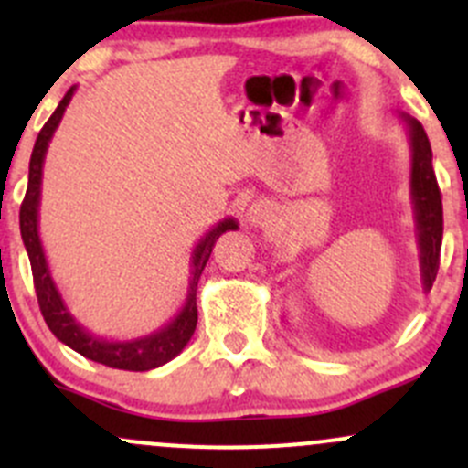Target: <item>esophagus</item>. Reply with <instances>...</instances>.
Wrapping results in <instances>:
<instances>
[{"label":"esophagus","mask_w":468,"mask_h":468,"mask_svg":"<svg viewBox=\"0 0 468 468\" xmlns=\"http://www.w3.org/2000/svg\"><path fill=\"white\" fill-rule=\"evenodd\" d=\"M271 219V207L267 203H253L247 210V221L251 226H265Z\"/></svg>","instance_id":"1"}]
</instances>
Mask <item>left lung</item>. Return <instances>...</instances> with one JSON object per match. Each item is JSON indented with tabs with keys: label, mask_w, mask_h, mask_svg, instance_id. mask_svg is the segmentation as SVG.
Instances as JSON below:
<instances>
[{
	"label": "left lung",
	"mask_w": 468,
	"mask_h": 468,
	"mask_svg": "<svg viewBox=\"0 0 468 468\" xmlns=\"http://www.w3.org/2000/svg\"><path fill=\"white\" fill-rule=\"evenodd\" d=\"M410 134L411 148V174H410V197L414 207L416 244H419L420 261V283L425 292H430L439 270V251L443 238V207L441 192H439L437 176L432 169V148L423 125L416 119L400 113Z\"/></svg>",
	"instance_id": "obj_1"
}]
</instances>
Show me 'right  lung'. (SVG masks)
Masks as SVG:
<instances>
[{
	"mask_svg": "<svg viewBox=\"0 0 468 468\" xmlns=\"http://www.w3.org/2000/svg\"><path fill=\"white\" fill-rule=\"evenodd\" d=\"M77 86H70L58 107L49 116L48 123L38 133V139L34 144V153H31L29 162V185H27L25 201L20 207V233L22 242H25L27 256L31 262V274H34V288L36 297H38L40 313H43L45 322H48L49 331L57 335L61 343L68 347L75 349L77 355L86 356V359L95 361V364L109 366V368L119 370H153L160 366L169 364L174 356H178L189 343L197 329L198 311H197V285L201 279L206 262L210 261V253L215 242L219 239L221 233L226 230H238V221L233 217H226L219 224L212 226L192 251V276H189V288L187 297H185L183 308L178 315L165 326H160L153 334L142 335V338L133 340H107L100 335L90 334L86 326H81L70 313V308L63 302L61 292H58L57 283L49 271L48 258H45L43 242L38 235V207H40V185H43V165H45V153H48L49 142H52L54 133H57L58 123L63 119V112L70 104L72 95H75Z\"/></svg>",
	"mask_w": 468,
	"mask_h": 468,
	"instance_id": "1",
	"label": "right lung"
}]
</instances>
